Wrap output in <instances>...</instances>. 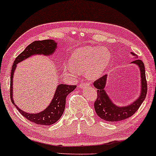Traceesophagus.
<instances>
[{"mask_svg":"<svg viewBox=\"0 0 156 156\" xmlns=\"http://www.w3.org/2000/svg\"><path fill=\"white\" fill-rule=\"evenodd\" d=\"M89 87H90V85H89V84H88V83H85V84H82H82L80 85V87L82 89H87Z\"/></svg>","mask_w":156,"mask_h":156,"instance_id":"1","label":"esophagus"}]
</instances>
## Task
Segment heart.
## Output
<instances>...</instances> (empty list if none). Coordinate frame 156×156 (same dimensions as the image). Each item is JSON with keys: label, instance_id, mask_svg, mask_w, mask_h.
I'll list each match as a JSON object with an SVG mask.
<instances>
[{"label": "heart", "instance_id": "heart-1", "mask_svg": "<svg viewBox=\"0 0 156 156\" xmlns=\"http://www.w3.org/2000/svg\"><path fill=\"white\" fill-rule=\"evenodd\" d=\"M112 59V53L107 48L84 46L76 49L70 57V64L65 70L71 75L83 71L90 80L99 79L107 69Z\"/></svg>", "mask_w": 156, "mask_h": 156}]
</instances>
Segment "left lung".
<instances>
[{"label": "left lung", "instance_id": "1", "mask_svg": "<svg viewBox=\"0 0 156 156\" xmlns=\"http://www.w3.org/2000/svg\"><path fill=\"white\" fill-rule=\"evenodd\" d=\"M134 57L131 64L136 65L139 68L140 74V91L138 97L131 104L126 106H118L114 104L106 91L105 87L107 81V74L101 76L94 82V86L97 89V99L94 103V108L97 114L103 120L114 122L124 120L131 116L139 108L144 101L147 94V82L144 64L135 53L131 52Z\"/></svg>", "mask_w": 156, "mask_h": 156}]
</instances>
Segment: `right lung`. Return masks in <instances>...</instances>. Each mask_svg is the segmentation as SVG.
I'll return each instance as SVG.
<instances>
[{"instance_id": "obj_1", "label": "right lung", "mask_w": 156, "mask_h": 156, "mask_svg": "<svg viewBox=\"0 0 156 156\" xmlns=\"http://www.w3.org/2000/svg\"><path fill=\"white\" fill-rule=\"evenodd\" d=\"M57 48V42L53 40H45L42 41H35L29 44L15 59L10 73V99L19 112L27 120L40 125H52L56 123L62 116L65 108L66 97L70 92L73 91L76 87V85H67L59 84L57 85L52 101L42 112L32 114L20 109L15 104L13 100V76L17 69V65L20 62L30 57L33 55H44L50 56L55 52Z\"/></svg>"}]
</instances>
